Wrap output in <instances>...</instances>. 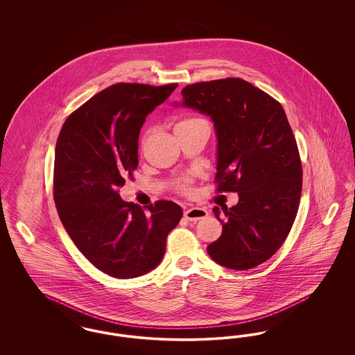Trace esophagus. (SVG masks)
Instances as JSON below:
<instances>
[{
    "label": "esophagus",
    "mask_w": 355,
    "mask_h": 355,
    "mask_svg": "<svg viewBox=\"0 0 355 355\" xmlns=\"http://www.w3.org/2000/svg\"><path fill=\"white\" fill-rule=\"evenodd\" d=\"M184 216L187 220L197 222V220L206 218L209 216V213H207V210L201 209V207H190V209H186Z\"/></svg>",
    "instance_id": "obj_1"
}]
</instances>
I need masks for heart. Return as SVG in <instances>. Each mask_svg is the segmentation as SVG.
Wrapping results in <instances>:
<instances>
[{"mask_svg":"<svg viewBox=\"0 0 355 355\" xmlns=\"http://www.w3.org/2000/svg\"><path fill=\"white\" fill-rule=\"evenodd\" d=\"M190 121H196V119H185V121H181V122H178V123H177V125H180V123H186V122H190Z\"/></svg>","mask_w":355,"mask_h":355,"instance_id":"obj_1","label":"heart"}]
</instances>
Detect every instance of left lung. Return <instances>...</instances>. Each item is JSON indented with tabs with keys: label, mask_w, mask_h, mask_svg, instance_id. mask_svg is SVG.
<instances>
[{
	"label": "left lung",
	"mask_w": 355,
	"mask_h": 355,
	"mask_svg": "<svg viewBox=\"0 0 355 355\" xmlns=\"http://www.w3.org/2000/svg\"><path fill=\"white\" fill-rule=\"evenodd\" d=\"M173 106L214 123L218 191L239 198L230 209L214 206L222 234L207 253L223 268L253 269L285 242L301 200L302 166L285 110L241 78L187 85Z\"/></svg>",
	"instance_id": "obj_1"
}]
</instances>
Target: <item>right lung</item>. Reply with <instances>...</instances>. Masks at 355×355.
Listing matches in <instances>:
<instances>
[{
  "label": "right lung",
  "instance_id": "obj_1",
  "mask_svg": "<svg viewBox=\"0 0 355 355\" xmlns=\"http://www.w3.org/2000/svg\"><path fill=\"white\" fill-rule=\"evenodd\" d=\"M177 84H116L69 117L54 154V202L78 250L100 270L128 279L155 269L182 209L157 201L142 210L119 194L138 166L139 130Z\"/></svg>",
  "mask_w": 355,
  "mask_h": 355
}]
</instances>
